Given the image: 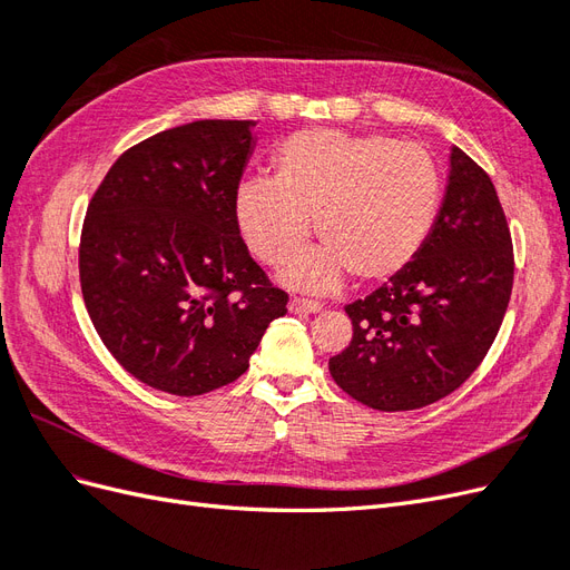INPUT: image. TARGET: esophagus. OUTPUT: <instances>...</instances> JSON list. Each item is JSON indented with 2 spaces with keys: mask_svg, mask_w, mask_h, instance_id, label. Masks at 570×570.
<instances>
[{
  "mask_svg": "<svg viewBox=\"0 0 570 570\" xmlns=\"http://www.w3.org/2000/svg\"><path fill=\"white\" fill-rule=\"evenodd\" d=\"M287 308H289V314H318L323 306H321L318 302H312V299L292 297V299L287 302Z\"/></svg>",
  "mask_w": 570,
  "mask_h": 570,
  "instance_id": "obj_1",
  "label": "esophagus"
}]
</instances>
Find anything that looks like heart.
I'll use <instances>...</instances> for the list:
<instances>
[{"instance_id":"b5f03b06","label":"heart","mask_w":570,"mask_h":570,"mask_svg":"<svg viewBox=\"0 0 570 570\" xmlns=\"http://www.w3.org/2000/svg\"><path fill=\"white\" fill-rule=\"evenodd\" d=\"M440 174L419 145L383 135L299 130L275 151L273 178L235 189V223L252 254L283 266L312 233L321 247L285 273L292 287L331 292L352 273L358 283L400 275L433 230Z\"/></svg>"}]
</instances>
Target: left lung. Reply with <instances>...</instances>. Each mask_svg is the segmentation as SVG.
I'll use <instances>...</instances> for the list:
<instances>
[{
	"label": "left lung",
	"instance_id": "1",
	"mask_svg": "<svg viewBox=\"0 0 570 570\" xmlns=\"http://www.w3.org/2000/svg\"><path fill=\"white\" fill-rule=\"evenodd\" d=\"M513 247L490 176L452 147L450 176L425 245L409 268L350 304V347L333 381L377 411L433 404L469 377L504 321Z\"/></svg>",
	"mask_w": 570,
	"mask_h": 570
}]
</instances>
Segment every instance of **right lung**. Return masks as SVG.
<instances>
[{
    "label": "right lung",
    "instance_id": "add662e5",
    "mask_svg": "<svg viewBox=\"0 0 570 570\" xmlns=\"http://www.w3.org/2000/svg\"><path fill=\"white\" fill-rule=\"evenodd\" d=\"M254 120H193L120 154L80 235V287L105 347L137 381L197 396L249 368L287 295L249 256L235 189Z\"/></svg>",
    "mask_w": 570,
    "mask_h": 570
}]
</instances>
